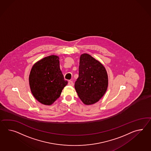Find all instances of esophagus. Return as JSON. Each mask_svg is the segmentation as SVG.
<instances>
[{"label": "esophagus", "instance_id": "obj_1", "mask_svg": "<svg viewBox=\"0 0 151 151\" xmlns=\"http://www.w3.org/2000/svg\"><path fill=\"white\" fill-rule=\"evenodd\" d=\"M68 85L71 86H74V83L72 81H69L68 82Z\"/></svg>", "mask_w": 151, "mask_h": 151}]
</instances>
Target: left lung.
I'll use <instances>...</instances> for the list:
<instances>
[{
	"instance_id": "obj_1",
	"label": "left lung",
	"mask_w": 151,
	"mask_h": 151,
	"mask_svg": "<svg viewBox=\"0 0 151 151\" xmlns=\"http://www.w3.org/2000/svg\"><path fill=\"white\" fill-rule=\"evenodd\" d=\"M78 70V77L75 83L77 94L86 105L95 104L107 91L106 70L101 63L87 53L80 56Z\"/></svg>"
}]
</instances>
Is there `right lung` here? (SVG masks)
<instances>
[{"label":"right lung","mask_w":151,"mask_h":151,"mask_svg":"<svg viewBox=\"0 0 151 151\" xmlns=\"http://www.w3.org/2000/svg\"><path fill=\"white\" fill-rule=\"evenodd\" d=\"M58 56L45 57L34 64L29 74L32 93L40 103L51 105L59 98L68 84L59 66Z\"/></svg>","instance_id":"obj_1"}]
</instances>
